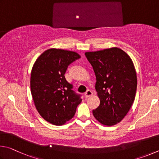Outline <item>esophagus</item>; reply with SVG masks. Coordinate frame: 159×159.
I'll return each mask as SVG.
<instances>
[{"instance_id": "obj_1", "label": "esophagus", "mask_w": 159, "mask_h": 159, "mask_svg": "<svg viewBox=\"0 0 159 159\" xmlns=\"http://www.w3.org/2000/svg\"><path fill=\"white\" fill-rule=\"evenodd\" d=\"M92 94H93L92 91H91V90H87V92L84 93V97L86 98H89V97H90L91 96H92Z\"/></svg>"}]
</instances>
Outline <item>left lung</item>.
Wrapping results in <instances>:
<instances>
[{
	"label": "left lung",
	"mask_w": 159,
	"mask_h": 159,
	"mask_svg": "<svg viewBox=\"0 0 159 159\" xmlns=\"http://www.w3.org/2000/svg\"><path fill=\"white\" fill-rule=\"evenodd\" d=\"M96 77L100 105L93 110L97 120L106 126L120 122L134 102L137 75L131 58L117 47L86 52Z\"/></svg>",
	"instance_id": "left-lung-1"
}]
</instances>
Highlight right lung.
I'll return each mask as SVG.
<instances>
[{
  "label": "right lung",
  "mask_w": 159,
  "mask_h": 159,
  "mask_svg": "<svg viewBox=\"0 0 159 159\" xmlns=\"http://www.w3.org/2000/svg\"><path fill=\"white\" fill-rule=\"evenodd\" d=\"M77 53L58 49L44 52L33 66L30 91L36 109L42 117L61 126L73 117L81 95L65 76L70 64L79 59Z\"/></svg>",
  "instance_id": "obj_1"
}]
</instances>
